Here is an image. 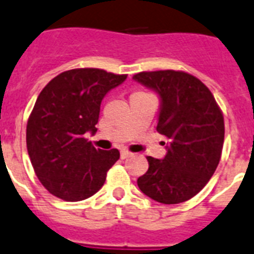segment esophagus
I'll list each match as a JSON object with an SVG mask.
<instances>
[{
	"label": "esophagus",
	"mask_w": 254,
	"mask_h": 254,
	"mask_svg": "<svg viewBox=\"0 0 254 254\" xmlns=\"http://www.w3.org/2000/svg\"><path fill=\"white\" fill-rule=\"evenodd\" d=\"M131 155H132V154L129 152L128 149H122V151H121V158L122 159H127L128 156H131Z\"/></svg>",
	"instance_id": "1"
}]
</instances>
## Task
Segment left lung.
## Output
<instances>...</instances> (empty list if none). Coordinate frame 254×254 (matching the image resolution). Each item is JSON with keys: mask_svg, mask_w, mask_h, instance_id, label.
Wrapping results in <instances>:
<instances>
[{"mask_svg": "<svg viewBox=\"0 0 254 254\" xmlns=\"http://www.w3.org/2000/svg\"><path fill=\"white\" fill-rule=\"evenodd\" d=\"M160 96L159 133L170 139L163 159L148 156V171L137 179L144 194L179 204L197 194L219 166L224 117L209 88L184 71H143L132 76Z\"/></svg>", "mask_w": 254, "mask_h": 254, "instance_id": "1", "label": "left lung"}]
</instances>
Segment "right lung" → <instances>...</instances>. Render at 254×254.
<instances>
[{
  "instance_id": "obj_1",
  "label": "right lung",
  "mask_w": 254,
  "mask_h": 254,
  "mask_svg": "<svg viewBox=\"0 0 254 254\" xmlns=\"http://www.w3.org/2000/svg\"><path fill=\"white\" fill-rule=\"evenodd\" d=\"M126 78L100 68H74L41 91L27 121L26 145L37 178L52 194L80 201L105 184L121 154L95 148L84 136L96 132L102 100Z\"/></svg>"
}]
</instances>
